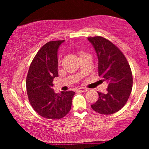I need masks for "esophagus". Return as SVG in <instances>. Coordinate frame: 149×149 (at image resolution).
Here are the masks:
<instances>
[{"label": "esophagus", "mask_w": 149, "mask_h": 149, "mask_svg": "<svg viewBox=\"0 0 149 149\" xmlns=\"http://www.w3.org/2000/svg\"><path fill=\"white\" fill-rule=\"evenodd\" d=\"M78 91H80V92H87L88 90V89L86 88H83V87H82V88H78Z\"/></svg>", "instance_id": "1"}]
</instances>
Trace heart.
Listing matches in <instances>:
<instances>
[{
	"mask_svg": "<svg viewBox=\"0 0 149 149\" xmlns=\"http://www.w3.org/2000/svg\"><path fill=\"white\" fill-rule=\"evenodd\" d=\"M84 52H80V53H79V54H80H80H84Z\"/></svg>",
	"mask_w": 149,
	"mask_h": 149,
	"instance_id": "1",
	"label": "heart"
}]
</instances>
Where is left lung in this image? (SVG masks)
Instances as JSON below:
<instances>
[{
	"label": "left lung",
	"mask_w": 149,
	"mask_h": 149,
	"mask_svg": "<svg viewBox=\"0 0 149 149\" xmlns=\"http://www.w3.org/2000/svg\"><path fill=\"white\" fill-rule=\"evenodd\" d=\"M88 39L98 57L99 76L108 83L107 93L98 92V100L91 107L99 113L110 115L120 110L130 95L133 83L130 66L123 53L110 40L101 36Z\"/></svg>",
	"instance_id": "8db88e82"
}]
</instances>
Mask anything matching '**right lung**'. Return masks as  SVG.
<instances>
[{
	"label": "right lung",
	"instance_id": "add662e5",
	"mask_svg": "<svg viewBox=\"0 0 149 149\" xmlns=\"http://www.w3.org/2000/svg\"><path fill=\"white\" fill-rule=\"evenodd\" d=\"M64 40L49 41L38 50L29 66L26 85L29 100L38 115L47 119H60L71 110L73 91L56 94L53 80L58 76L57 51Z\"/></svg>",
	"mask_w": 149,
	"mask_h": 149
}]
</instances>
